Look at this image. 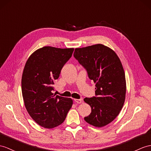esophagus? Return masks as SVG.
Instances as JSON below:
<instances>
[{
  "label": "esophagus",
  "mask_w": 151,
  "mask_h": 151,
  "mask_svg": "<svg viewBox=\"0 0 151 151\" xmlns=\"http://www.w3.org/2000/svg\"><path fill=\"white\" fill-rule=\"evenodd\" d=\"M83 99H74V101L76 102V103L78 104H81L82 102Z\"/></svg>",
  "instance_id": "esophagus-1"
}]
</instances>
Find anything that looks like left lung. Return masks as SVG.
<instances>
[{"label":"left lung","mask_w":151,"mask_h":151,"mask_svg":"<svg viewBox=\"0 0 151 151\" xmlns=\"http://www.w3.org/2000/svg\"><path fill=\"white\" fill-rule=\"evenodd\" d=\"M73 56L96 86V96L84 99L91 109L84 120L96 127H104L119 115L125 102L126 81L122 63L115 51L102 44L76 48Z\"/></svg>","instance_id":"1"}]
</instances>
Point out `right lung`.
<instances>
[{
  "label": "right lung",
  "instance_id": "obj_1",
  "mask_svg": "<svg viewBox=\"0 0 151 151\" xmlns=\"http://www.w3.org/2000/svg\"><path fill=\"white\" fill-rule=\"evenodd\" d=\"M74 49L43 47L26 61L22 77V92L29 115L40 126L52 129L64 122L73 101L53 93L55 80Z\"/></svg>",
  "mask_w": 151,
  "mask_h": 151
}]
</instances>
